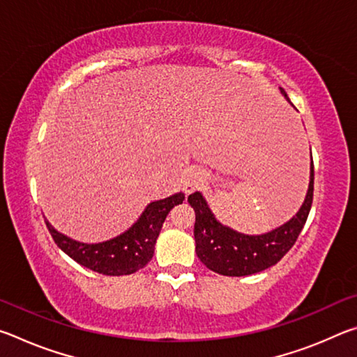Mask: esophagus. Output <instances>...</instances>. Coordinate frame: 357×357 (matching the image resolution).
<instances>
[{"instance_id":"esophagus-1","label":"esophagus","mask_w":357,"mask_h":357,"mask_svg":"<svg viewBox=\"0 0 357 357\" xmlns=\"http://www.w3.org/2000/svg\"><path fill=\"white\" fill-rule=\"evenodd\" d=\"M203 181H204V173L202 170H198V168H190V170H187L184 174L183 189L185 193H190L195 189H198V185H200Z\"/></svg>"}]
</instances>
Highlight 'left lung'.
Listing matches in <instances>:
<instances>
[{
  "label": "left lung",
  "instance_id": "8db88e82",
  "mask_svg": "<svg viewBox=\"0 0 357 357\" xmlns=\"http://www.w3.org/2000/svg\"><path fill=\"white\" fill-rule=\"evenodd\" d=\"M288 102L285 89L280 88ZM313 200V160L310 162V181L304 203L291 219L263 234H245L223 225L211 211L202 192H193L187 202L195 211V252L208 269L228 277L252 275L280 261L294 245L305 225Z\"/></svg>",
  "mask_w": 357,
  "mask_h": 357
}]
</instances>
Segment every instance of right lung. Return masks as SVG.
Instances as JSON below:
<instances>
[{
  "label": "right lung",
  "instance_id": "add662e5",
  "mask_svg": "<svg viewBox=\"0 0 357 357\" xmlns=\"http://www.w3.org/2000/svg\"><path fill=\"white\" fill-rule=\"evenodd\" d=\"M184 193L178 192L162 200L151 202L129 229L94 244L80 243L66 236L47 219L45 223L56 245L78 264L104 275H129L151 261L162 223L176 204L184 202Z\"/></svg>",
  "mask_w": 357,
  "mask_h": 357
}]
</instances>
